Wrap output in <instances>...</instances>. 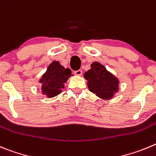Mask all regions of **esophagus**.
<instances>
[{"instance_id": "obj_1", "label": "esophagus", "mask_w": 156, "mask_h": 156, "mask_svg": "<svg viewBox=\"0 0 156 156\" xmlns=\"http://www.w3.org/2000/svg\"><path fill=\"white\" fill-rule=\"evenodd\" d=\"M75 75H78V76H81V75H82V71H81V70H78V71H75Z\"/></svg>"}]
</instances>
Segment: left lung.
<instances>
[{"mask_svg": "<svg viewBox=\"0 0 156 156\" xmlns=\"http://www.w3.org/2000/svg\"><path fill=\"white\" fill-rule=\"evenodd\" d=\"M84 78L88 81L89 91L102 99H111L119 91L118 78L96 61L92 63L90 69L85 72Z\"/></svg>", "mask_w": 156, "mask_h": 156, "instance_id": "left-lung-1", "label": "left lung"}]
</instances>
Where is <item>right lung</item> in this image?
Segmentation results:
<instances>
[{"label": "right lung", "mask_w": 156, "mask_h": 156, "mask_svg": "<svg viewBox=\"0 0 156 156\" xmlns=\"http://www.w3.org/2000/svg\"><path fill=\"white\" fill-rule=\"evenodd\" d=\"M72 75L69 68H64L59 61H53L39 81L42 94L47 95V98L57 96L61 93L64 83Z\"/></svg>", "instance_id": "obj_1"}]
</instances>
